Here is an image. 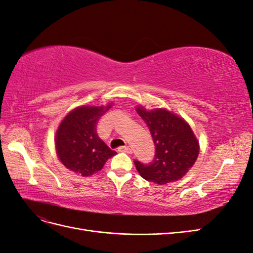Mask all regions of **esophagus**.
<instances>
[{"mask_svg":"<svg viewBox=\"0 0 253 253\" xmlns=\"http://www.w3.org/2000/svg\"><path fill=\"white\" fill-rule=\"evenodd\" d=\"M118 151L119 152H126V153H131L132 150L128 146H121L118 148Z\"/></svg>","mask_w":253,"mask_h":253,"instance_id":"1","label":"esophagus"}]
</instances>
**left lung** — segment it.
Masks as SVG:
<instances>
[{
    "label": "left lung",
    "mask_w": 253,
    "mask_h": 253,
    "mask_svg": "<svg viewBox=\"0 0 253 253\" xmlns=\"http://www.w3.org/2000/svg\"><path fill=\"white\" fill-rule=\"evenodd\" d=\"M137 113L148 126L155 146L152 162L134 161L137 171L145 180L160 185L181 179L199 154L192 128L184 119L162 108L148 112L137 107Z\"/></svg>",
    "instance_id": "8db88e82"
}]
</instances>
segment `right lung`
<instances>
[{
	"label": "right lung",
	"instance_id": "right-lung-1",
	"mask_svg": "<svg viewBox=\"0 0 253 253\" xmlns=\"http://www.w3.org/2000/svg\"><path fill=\"white\" fill-rule=\"evenodd\" d=\"M108 108L111 105L81 106L61 121L55 147L60 162L68 169L83 176L91 175L116 154L97 133L98 121Z\"/></svg>",
	"mask_w": 253,
	"mask_h": 253
}]
</instances>
